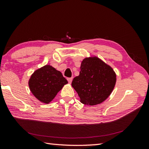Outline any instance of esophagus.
<instances>
[{"instance_id":"1","label":"esophagus","mask_w":149,"mask_h":149,"mask_svg":"<svg viewBox=\"0 0 149 149\" xmlns=\"http://www.w3.org/2000/svg\"><path fill=\"white\" fill-rule=\"evenodd\" d=\"M67 80H68V83H69L70 84H71L72 81V77H69V78L67 79Z\"/></svg>"}]
</instances>
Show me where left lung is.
<instances>
[{
  "label": "left lung",
  "mask_w": 149,
  "mask_h": 149,
  "mask_svg": "<svg viewBox=\"0 0 149 149\" xmlns=\"http://www.w3.org/2000/svg\"><path fill=\"white\" fill-rule=\"evenodd\" d=\"M113 68L97 57L83 59L79 75L74 78L72 86L79 96L81 102L94 106L108 97L116 83Z\"/></svg>",
  "instance_id": "left-lung-1"
}]
</instances>
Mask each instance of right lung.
I'll return each mask as SVG.
<instances>
[{
    "instance_id": "obj_1",
    "label": "right lung",
    "mask_w": 149,
    "mask_h": 149,
    "mask_svg": "<svg viewBox=\"0 0 149 149\" xmlns=\"http://www.w3.org/2000/svg\"><path fill=\"white\" fill-rule=\"evenodd\" d=\"M68 81L61 72L45 65L33 73L29 81L30 90L38 100L48 104Z\"/></svg>"
}]
</instances>
